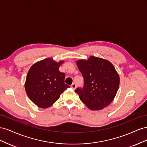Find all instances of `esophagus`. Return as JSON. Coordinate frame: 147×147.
<instances>
[{
	"label": "esophagus",
	"mask_w": 147,
	"mask_h": 147,
	"mask_svg": "<svg viewBox=\"0 0 147 147\" xmlns=\"http://www.w3.org/2000/svg\"><path fill=\"white\" fill-rule=\"evenodd\" d=\"M71 88H72L74 90H75V89H76V88H77V86H76V84H75V83H73L72 85H71Z\"/></svg>",
	"instance_id": "34e87169"
}]
</instances>
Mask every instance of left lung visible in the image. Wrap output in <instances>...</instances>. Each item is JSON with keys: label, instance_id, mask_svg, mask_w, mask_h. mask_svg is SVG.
Masks as SVG:
<instances>
[{"label": "left lung", "instance_id": "8db88e82", "mask_svg": "<svg viewBox=\"0 0 147 147\" xmlns=\"http://www.w3.org/2000/svg\"><path fill=\"white\" fill-rule=\"evenodd\" d=\"M84 79L83 88H78L81 101L91 110H99L112 102L118 90L119 76L113 65L108 60L93 56L77 61Z\"/></svg>", "mask_w": 147, "mask_h": 147}]
</instances>
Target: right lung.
Masks as SVG:
<instances>
[{
  "label": "right lung",
  "mask_w": 147,
  "mask_h": 147,
  "mask_svg": "<svg viewBox=\"0 0 147 147\" xmlns=\"http://www.w3.org/2000/svg\"><path fill=\"white\" fill-rule=\"evenodd\" d=\"M63 63L64 61L56 62L48 57L30 67L26 76L25 90L30 100L38 107H50L70 87L64 83L65 74L59 70Z\"/></svg>",
  "instance_id": "1"
}]
</instances>
